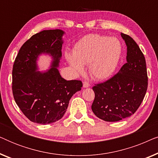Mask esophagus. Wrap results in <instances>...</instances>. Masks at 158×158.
Instances as JSON below:
<instances>
[{"label": "esophagus", "mask_w": 158, "mask_h": 158, "mask_svg": "<svg viewBox=\"0 0 158 158\" xmlns=\"http://www.w3.org/2000/svg\"><path fill=\"white\" fill-rule=\"evenodd\" d=\"M89 86H90V84L88 83V82L84 81L83 83V88H89Z\"/></svg>", "instance_id": "1"}]
</instances>
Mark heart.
I'll use <instances>...</instances> for the list:
<instances>
[{
    "label": "heart",
    "instance_id": "b5f03b06",
    "mask_svg": "<svg viewBox=\"0 0 158 158\" xmlns=\"http://www.w3.org/2000/svg\"><path fill=\"white\" fill-rule=\"evenodd\" d=\"M122 44L115 37L88 34L75 44L73 54L67 52L66 60L76 73H81L83 65L88 64L93 78L105 80L113 74L122 55Z\"/></svg>",
    "mask_w": 158,
    "mask_h": 158
}]
</instances>
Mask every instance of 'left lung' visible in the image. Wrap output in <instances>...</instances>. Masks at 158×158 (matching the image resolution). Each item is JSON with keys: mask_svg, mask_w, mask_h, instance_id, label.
Masks as SVG:
<instances>
[{"mask_svg": "<svg viewBox=\"0 0 158 158\" xmlns=\"http://www.w3.org/2000/svg\"><path fill=\"white\" fill-rule=\"evenodd\" d=\"M121 36L127 45V62L112 78L93 87L92 111L106 122H118L135 114L148 89L144 55L131 36Z\"/></svg>", "mask_w": 158, "mask_h": 158, "instance_id": "8db88e82", "label": "left lung"}]
</instances>
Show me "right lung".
Instances as JSON below:
<instances>
[{"label": "right lung", "instance_id": "right-lung-1", "mask_svg": "<svg viewBox=\"0 0 158 158\" xmlns=\"http://www.w3.org/2000/svg\"><path fill=\"white\" fill-rule=\"evenodd\" d=\"M65 32L43 30L22 45L12 72L13 94L23 114L34 123L48 124L61 118L69 101L83 86L80 81H66L59 72L62 47ZM42 54L51 57L49 69L40 71L38 61Z\"/></svg>", "mask_w": 158, "mask_h": 158}]
</instances>
